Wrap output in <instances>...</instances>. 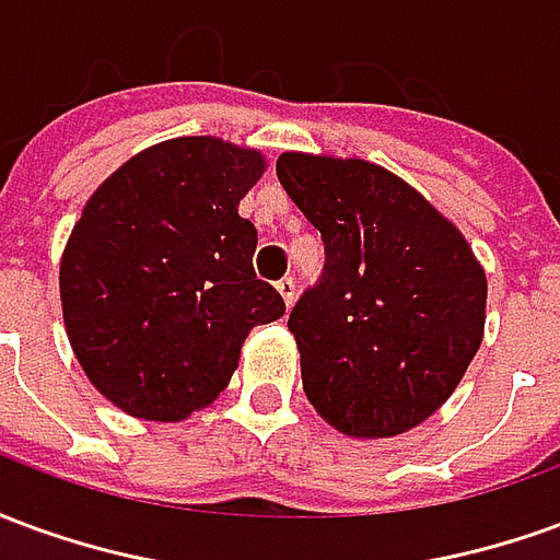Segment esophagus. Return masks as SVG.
<instances>
[{
	"mask_svg": "<svg viewBox=\"0 0 560 560\" xmlns=\"http://www.w3.org/2000/svg\"><path fill=\"white\" fill-rule=\"evenodd\" d=\"M276 291L281 293V300H284V305L291 308L293 300H296V281H293L291 276H284V279H281L279 284H276Z\"/></svg>",
	"mask_w": 560,
	"mask_h": 560,
	"instance_id": "obj_1",
	"label": "esophagus"
}]
</instances>
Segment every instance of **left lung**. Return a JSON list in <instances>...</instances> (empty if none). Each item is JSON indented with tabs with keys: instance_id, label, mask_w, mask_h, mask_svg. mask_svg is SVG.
<instances>
[{
	"instance_id": "left-lung-1",
	"label": "left lung",
	"mask_w": 560,
	"mask_h": 560,
	"mask_svg": "<svg viewBox=\"0 0 560 560\" xmlns=\"http://www.w3.org/2000/svg\"><path fill=\"white\" fill-rule=\"evenodd\" d=\"M276 173L327 252L324 276L288 317L305 396L341 434L408 432L453 396L480 351V260L381 164L281 152Z\"/></svg>"
}]
</instances>
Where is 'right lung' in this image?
Here are the masks:
<instances>
[{"mask_svg": "<svg viewBox=\"0 0 560 560\" xmlns=\"http://www.w3.org/2000/svg\"><path fill=\"white\" fill-rule=\"evenodd\" d=\"M267 171L257 149L173 138L143 149L83 207L59 264L66 332L92 387L138 420L179 422L219 399L245 336L284 315L252 267L240 215Z\"/></svg>", "mask_w": 560, "mask_h": 560, "instance_id": "1", "label": "right lung"}]
</instances>
